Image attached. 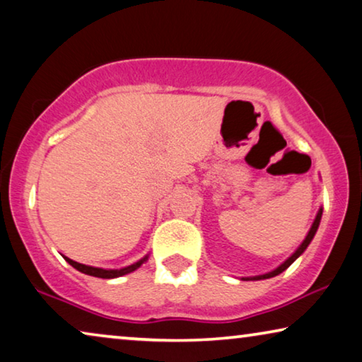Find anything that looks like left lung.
<instances>
[{"label":"left lung","instance_id":"1","mask_svg":"<svg viewBox=\"0 0 362 362\" xmlns=\"http://www.w3.org/2000/svg\"><path fill=\"white\" fill-rule=\"evenodd\" d=\"M322 212H324V209H319V212H317V215H315V218H314V223H313V226H310V230L308 231V235H305V238H304V241L299 244V247L296 249V251H294L290 257H288L285 262L283 264H280L276 267V269H274L272 272H267V274H264V275H255V276H243L241 280H265V278H272V276H276V275H280L281 272H285L288 267H290L294 260H296L299 255H301L305 249H308V246L310 244V241H313L314 239V236H315V233H317V230H319V225H320V218H322Z\"/></svg>","mask_w":362,"mask_h":362}]
</instances>
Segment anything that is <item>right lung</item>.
I'll use <instances>...</instances> for the list:
<instances>
[{
	"label": "right lung",
	"instance_id": "right-lung-1",
	"mask_svg": "<svg viewBox=\"0 0 362 362\" xmlns=\"http://www.w3.org/2000/svg\"><path fill=\"white\" fill-rule=\"evenodd\" d=\"M63 257H64V255H63ZM147 259H148V254L144 255V257H142L141 260H137V262L127 265V267H123V269H98V267L84 265V264L76 262V260H72V259H69V257H64L66 262L74 267L76 270H79V272H82V274H86V275L98 276V278H118V276L127 275V274H131V272L137 270L139 267H141L144 262H146Z\"/></svg>",
	"mask_w": 362,
	"mask_h": 362
}]
</instances>
